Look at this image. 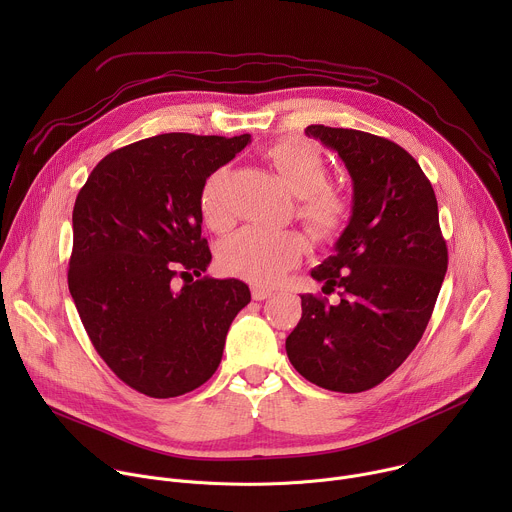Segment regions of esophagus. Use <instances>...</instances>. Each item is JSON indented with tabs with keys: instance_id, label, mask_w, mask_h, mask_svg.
Returning a JSON list of instances; mask_svg holds the SVG:
<instances>
[{
	"instance_id": "obj_1",
	"label": "esophagus",
	"mask_w": 512,
	"mask_h": 512,
	"mask_svg": "<svg viewBox=\"0 0 512 512\" xmlns=\"http://www.w3.org/2000/svg\"><path fill=\"white\" fill-rule=\"evenodd\" d=\"M251 296H253L255 302H263V300H267V298L273 296V291H271V289H265V287H261V285H253V287H251Z\"/></svg>"
}]
</instances>
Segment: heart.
<instances>
[{"label":"heart","instance_id":"b5f03b06","mask_svg":"<svg viewBox=\"0 0 512 512\" xmlns=\"http://www.w3.org/2000/svg\"><path fill=\"white\" fill-rule=\"evenodd\" d=\"M265 158L298 196L296 214L308 233L322 243L338 239L350 221L352 204L340 188L326 184L328 162L318 145L304 137H287L269 145ZM227 186L229 170L221 166L204 178L198 194L204 223L216 233L227 231L233 223ZM304 251L306 241L298 231L247 227L223 243L218 261L235 277L273 285L300 263Z\"/></svg>","mask_w":512,"mask_h":512}]
</instances>
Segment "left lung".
Instances as JSON below:
<instances>
[{
	"label": "left lung",
	"mask_w": 512,
	"mask_h": 512,
	"mask_svg": "<svg viewBox=\"0 0 512 512\" xmlns=\"http://www.w3.org/2000/svg\"><path fill=\"white\" fill-rule=\"evenodd\" d=\"M306 133L338 152L352 178V216L312 277L338 287L340 304L302 296V320L285 340L310 383L360 393L395 373L421 340L448 269L431 182L401 145L342 127Z\"/></svg>",
	"instance_id": "1"
}]
</instances>
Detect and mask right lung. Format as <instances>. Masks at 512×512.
Here are the masks:
<instances>
[{
    "label": "right lung",
    "mask_w": 512,
    "mask_h": 512,
    "mask_svg": "<svg viewBox=\"0 0 512 512\" xmlns=\"http://www.w3.org/2000/svg\"><path fill=\"white\" fill-rule=\"evenodd\" d=\"M249 141V133L141 139L105 156L77 196L70 296L99 356L137 393L170 399L204 385L251 302L239 279L193 281L212 259L200 186Z\"/></svg>",
    "instance_id": "add662e5"
}]
</instances>
